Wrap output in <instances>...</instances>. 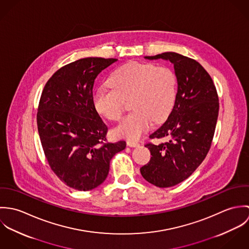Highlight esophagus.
<instances>
[{
	"label": "esophagus",
	"instance_id": "esophagus-1",
	"mask_svg": "<svg viewBox=\"0 0 249 249\" xmlns=\"http://www.w3.org/2000/svg\"><path fill=\"white\" fill-rule=\"evenodd\" d=\"M127 145L128 146H130V147H135V146H138L139 145V142H135V141H131V140H128L127 142Z\"/></svg>",
	"mask_w": 249,
	"mask_h": 249
}]
</instances>
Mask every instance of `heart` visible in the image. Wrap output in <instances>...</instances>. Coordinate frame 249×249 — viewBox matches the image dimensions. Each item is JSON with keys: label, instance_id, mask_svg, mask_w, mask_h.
<instances>
[{"label": "heart", "instance_id": "heart-1", "mask_svg": "<svg viewBox=\"0 0 249 249\" xmlns=\"http://www.w3.org/2000/svg\"><path fill=\"white\" fill-rule=\"evenodd\" d=\"M108 85L93 93V104L99 113L111 121H119L125 109L124 101L130 100L133 109L113 130L120 138L138 139L151 122L163 123L177 100L176 73L165 65L125 63L112 72Z\"/></svg>", "mask_w": 249, "mask_h": 249}]
</instances>
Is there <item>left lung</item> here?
I'll use <instances>...</instances> for the list:
<instances>
[{"mask_svg":"<svg viewBox=\"0 0 249 249\" xmlns=\"http://www.w3.org/2000/svg\"><path fill=\"white\" fill-rule=\"evenodd\" d=\"M146 59L170 60L178 79L177 100L167 121L149 138L171 139L145 143L151 154L140 169L147 182L159 188L178 185L205 159L213 141L218 116V97L213 79L195 59L168 52Z\"/></svg>","mask_w":249,"mask_h":249,"instance_id":"1","label":"left lung"}]
</instances>
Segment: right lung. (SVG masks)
Listing matches in <instances>:
<instances>
[{"label": "right lung", "mask_w": 249, "mask_h": 249, "mask_svg": "<svg viewBox=\"0 0 249 249\" xmlns=\"http://www.w3.org/2000/svg\"><path fill=\"white\" fill-rule=\"evenodd\" d=\"M116 58L86 57L55 71L45 84L37 111L41 144L52 171L64 184L89 191L107 179L110 160L124 141L107 142V124L93 104L98 74Z\"/></svg>", "instance_id": "obj_1"}]
</instances>
